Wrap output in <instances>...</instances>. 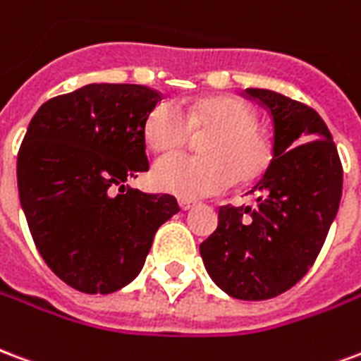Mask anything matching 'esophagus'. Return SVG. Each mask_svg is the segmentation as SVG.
<instances>
[{"label":"esophagus","mask_w":361,"mask_h":361,"mask_svg":"<svg viewBox=\"0 0 361 361\" xmlns=\"http://www.w3.org/2000/svg\"><path fill=\"white\" fill-rule=\"evenodd\" d=\"M178 206L183 207L184 212H186V209H190V207L196 206V202H194V200H190V198H180V200H178Z\"/></svg>","instance_id":"1"}]
</instances>
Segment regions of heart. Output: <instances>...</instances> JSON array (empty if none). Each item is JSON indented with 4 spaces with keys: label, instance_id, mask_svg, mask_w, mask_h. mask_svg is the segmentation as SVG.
<instances>
[{
    "label": "heart",
    "instance_id": "1",
    "mask_svg": "<svg viewBox=\"0 0 361 361\" xmlns=\"http://www.w3.org/2000/svg\"><path fill=\"white\" fill-rule=\"evenodd\" d=\"M256 125L254 109L236 97H202L184 107L155 104L144 123V138L155 154L178 152L192 133H209L200 140L204 155H167L155 163L154 184L183 198H200L225 190L235 178L256 180L273 161V142Z\"/></svg>",
    "mask_w": 361,
    "mask_h": 361
}]
</instances>
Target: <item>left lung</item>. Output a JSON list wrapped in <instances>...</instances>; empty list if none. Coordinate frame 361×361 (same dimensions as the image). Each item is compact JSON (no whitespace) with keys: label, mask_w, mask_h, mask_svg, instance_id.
I'll return each mask as SVG.
<instances>
[{"label":"left lung","mask_w":361,"mask_h":361,"mask_svg":"<svg viewBox=\"0 0 361 361\" xmlns=\"http://www.w3.org/2000/svg\"><path fill=\"white\" fill-rule=\"evenodd\" d=\"M273 119V161L254 186L257 206H221L200 244L209 277L238 300L292 288L319 256L343 196V163L315 109L273 90L246 88Z\"/></svg>","instance_id":"8db88e82"}]
</instances>
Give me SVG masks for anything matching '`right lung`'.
I'll list each match as a JSON object with an SVG mask.
<instances>
[{
  "instance_id": "add662e5",
  "label": "right lung",
  "mask_w": 361,
  "mask_h": 361,
  "mask_svg": "<svg viewBox=\"0 0 361 361\" xmlns=\"http://www.w3.org/2000/svg\"><path fill=\"white\" fill-rule=\"evenodd\" d=\"M161 94L88 84L47 99L17 155L20 206L34 244L63 283L86 294L128 285L154 235L180 212L171 194L128 188L148 171L144 123Z\"/></svg>"
}]
</instances>
